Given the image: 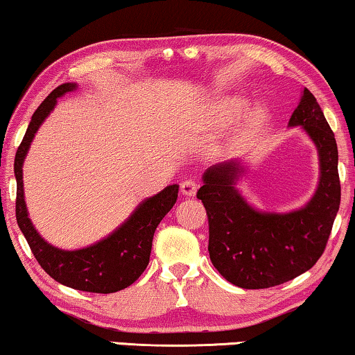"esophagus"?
Returning a JSON list of instances; mask_svg holds the SVG:
<instances>
[{"instance_id": "obj_1", "label": "esophagus", "mask_w": 355, "mask_h": 355, "mask_svg": "<svg viewBox=\"0 0 355 355\" xmlns=\"http://www.w3.org/2000/svg\"><path fill=\"white\" fill-rule=\"evenodd\" d=\"M198 188H199V183L194 182V180H184L182 187H180V189H182V193L184 196H194L196 191H198Z\"/></svg>"}]
</instances>
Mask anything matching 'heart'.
<instances>
[{
  "mask_svg": "<svg viewBox=\"0 0 355 355\" xmlns=\"http://www.w3.org/2000/svg\"><path fill=\"white\" fill-rule=\"evenodd\" d=\"M237 113H239V103L226 102L218 110V119L221 123H231L232 119H236Z\"/></svg>",
  "mask_w": 355,
  "mask_h": 355,
  "instance_id": "heart-1",
  "label": "heart"
}]
</instances>
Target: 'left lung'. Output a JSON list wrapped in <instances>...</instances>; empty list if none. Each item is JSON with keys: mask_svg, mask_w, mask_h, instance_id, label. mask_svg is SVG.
I'll return each mask as SVG.
<instances>
[{"mask_svg": "<svg viewBox=\"0 0 355 355\" xmlns=\"http://www.w3.org/2000/svg\"><path fill=\"white\" fill-rule=\"evenodd\" d=\"M290 125H303L319 150V188L304 209L292 214H261L252 209L232 183L236 162L204 173L198 199L209 218V255L228 282L242 288H269L314 266L329 242L341 202L335 134L320 105L304 87Z\"/></svg>", "mask_w": 355, "mask_h": 355, "instance_id": "obj_1", "label": "left lung"}]
</instances>
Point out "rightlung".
I'll use <instances>...</instances> for the list:
<instances>
[{
  "label": "right lung",
  "mask_w": 355,
  "mask_h": 355,
  "mask_svg": "<svg viewBox=\"0 0 355 355\" xmlns=\"http://www.w3.org/2000/svg\"><path fill=\"white\" fill-rule=\"evenodd\" d=\"M76 84H62L44 98L31 116L30 125L15 153L14 172L17 180L15 218L20 231L40 266L67 287L91 293H114L139 279L150 263L153 236L157 225L177 202L178 184H171L159 194L146 199L118 231L98 244L81 250L67 252L47 244L40 237L26 215L24 200L22 164L28 146L46 116L55 107L57 97L73 91Z\"/></svg>",
  "instance_id": "add662e5"
}]
</instances>
